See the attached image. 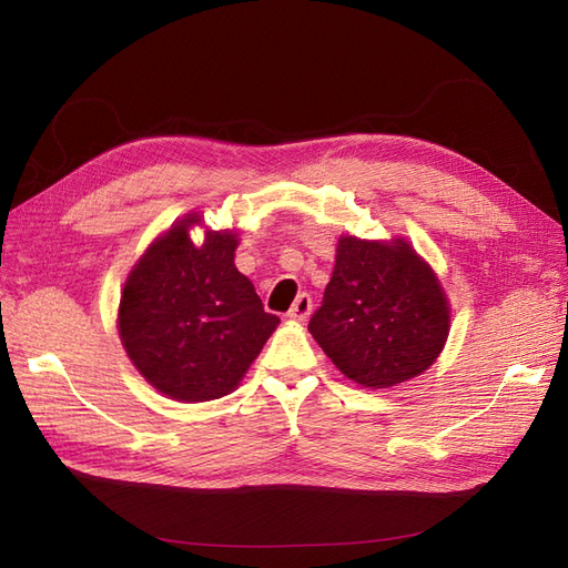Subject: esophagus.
I'll list each match as a JSON object with an SVG mask.
<instances>
[{
	"mask_svg": "<svg viewBox=\"0 0 568 568\" xmlns=\"http://www.w3.org/2000/svg\"><path fill=\"white\" fill-rule=\"evenodd\" d=\"M313 313V298L311 294H298V298L291 305V311L286 313L288 320H296V322H305Z\"/></svg>",
	"mask_w": 568,
	"mask_h": 568,
	"instance_id": "1",
	"label": "esophagus"
}]
</instances>
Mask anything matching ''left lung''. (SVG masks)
Masks as SVG:
<instances>
[{
	"mask_svg": "<svg viewBox=\"0 0 568 568\" xmlns=\"http://www.w3.org/2000/svg\"><path fill=\"white\" fill-rule=\"evenodd\" d=\"M448 324V301L436 274L409 244L343 236L307 329L348 379L386 388L434 365Z\"/></svg>",
	"mask_w": 568,
	"mask_h": 568,
	"instance_id": "8db88e82",
	"label": "left lung"
}]
</instances>
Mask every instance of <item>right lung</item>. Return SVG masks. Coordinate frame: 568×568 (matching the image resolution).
Wrapping results in <instances>:
<instances>
[{
    "mask_svg": "<svg viewBox=\"0 0 568 568\" xmlns=\"http://www.w3.org/2000/svg\"><path fill=\"white\" fill-rule=\"evenodd\" d=\"M182 220L153 244L125 282L120 338L151 386L175 400L227 395L263 351L280 317L265 313L234 267L236 236L211 232L194 246Z\"/></svg>",
    "mask_w": 568,
    "mask_h": 568,
    "instance_id": "right-lung-1",
    "label": "right lung"
}]
</instances>
